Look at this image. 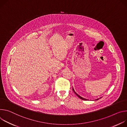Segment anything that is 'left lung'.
<instances>
[{"label":"left lung","instance_id":"obj_1","mask_svg":"<svg viewBox=\"0 0 127 127\" xmlns=\"http://www.w3.org/2000/svg\"><path fill=\"white\" fill-rule=\"evenodd\" d=\"M73 91L75 92V94H76V95H77V96H78V97H79L80 98H81V99H82V100H88V99H85V98H83V97H81L80 96H79V95L78 94H77V93L75 92V91H74V89H73ZM96 100H98V99H96Z\"/></svg>","mask_w":127,"mask_h":127}]
</instances>
